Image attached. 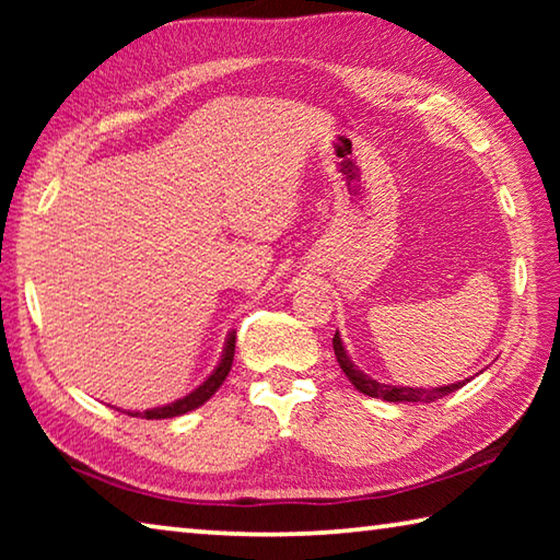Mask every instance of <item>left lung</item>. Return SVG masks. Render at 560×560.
<instances>
[{"label":"left lung","instance_id":"left-lung-1","mask_svg":"<svg viewBox=\"0 0 560 560\" xmlns=\"http://www.w3.org/2000/svg\"><path fill=\"white\" fill-rule=\"evenodd\" d=\"M334 353H336L340 371H343L348 381L355 385L358 393H363L368 397H381V400H387V402H434L444 395L459 390L462 385H467V381H459V383H452V385H440V387H405V385L377 383V381H373L371 375L358 371V365L353 363V360H350L348 350L343 346V338L338 336V330L334 336Z\"/></svg>","mask_w":560,"mask_h":560}]
</instances>
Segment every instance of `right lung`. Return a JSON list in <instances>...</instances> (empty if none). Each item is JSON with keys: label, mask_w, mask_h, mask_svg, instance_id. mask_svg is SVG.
Listing matches in <instances>:
<instances>
[{"label": "right lung", "mask_w": 560, "mask_h": 560, "mask_svg": "<svg viewBox=\"0 0 560 560\" xmlns=\"http://www.w3.org/2000/svg\"><path fill=\"white\" fill-rule=\"evenodd\" d=\"M234 343H236V330H230V336L224 340V350L220 355V363H217L214 371L207 375V381L195 387L192 393H187L179 400L170 402V405H160V407H150V410H122L130 417H143V420H167V417H177L185 412H192L197 407L205 405L210 397L220 390V385L226 381V375L232 371V360H234Z\"/></svg>", "instance_id": "1"}]
</instances>
